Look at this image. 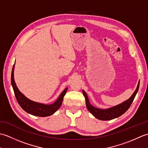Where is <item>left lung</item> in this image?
I'll list each match as a JSON object with an SVG mask.
<instances>
[{"label":"left lung","mask_w":148,"mask_h":148,"mask_svg":"<svg viewBox=\"0 0 148 148\" xmlns=\"http://www.w3.org/2000/svg\"><path fill=\"white\" fill-rule=\"evenodd\" d=\"M139 83L140 82L139 81L136 91H135L134 93L132 94V95L130 97L129 99L127 100L126 101L120 103V104H118L114 107H112V108L107 109H101L92 106L89 102L88 97L86 92H84V90H83V93L84 98H85L86 105L87 108L88 109V111L92 113L96 118L100 119V120H111V119L118 118L119 116H121L123 114H124V113L129 109L132 103L134 101V99L138 92V90H139Z\"/></svg>","instance_id":"1"}]
</instances>
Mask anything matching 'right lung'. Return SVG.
Returning a JSON list of instances; mask_svg holds the SVG:
<instances>
[{"instance_id": "right-lung-1", "label": "right lung", "mask_w": 148, "mask_h": 148, "mask_svg": "<svg viewBox=\"0 0 148 148\" xmlns=\"http://www.w3.org/2000/svg\"><path fill=\"white\" fill-rule=\"evenodd\" d=\"M14 64L11 72V84L16 98L17 101L21 108L29 114L36 116H40V117H46V116H49L54 114L61 106L64 97L67 92V88L63 91L58 99L56 100V102L52 104H44V103L34 102L27 98L18 90L14 79Z\"/></svg>"}]
</instances>
